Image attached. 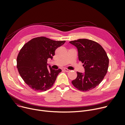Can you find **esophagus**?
Listing matches in <instances>:
<instances>
[{
    "label": "esophagus",
    "mask_w": 125,
    "mask_h": 125,
    "mask_svg": "<svg viewBox=\"0 0 125 125\" xmlns=\"http://www.w3.org/2000/svg\"><path fill=\"white\" fill-rule=\"evenodd\" d=\"M64 71H65L66 72H69L70 71V70H69V69H67V68H64V69H63Z\"/></svg>",
    "instance_id": "esophagus-1"
}]
</instances>
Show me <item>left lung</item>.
<instances>
[{"label":"left lung","mask_w":125,"mask_h":125,"mask_svg":"<svg viewBox=\"0 0 125 125\" xmlns=\"http://www.w3.org/2000/svg\"><path fill=\"white\" fill-rule=\"evenodd\" d=\"M77 48L78 60L83 64L84 73L77 72V77L72 81L81 91L95 88L103 80L109 64L106 52L98 43L88 39H79L69 42Z\"/></svg>","instance_id":"left-lung-1"}]
</instances>
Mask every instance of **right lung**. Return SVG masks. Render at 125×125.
<instances>
[{
  "mask_svg": "<svg viewBox=\"0 0 125 125\" xmlns=\"http://www.w3.org/2000/svg\"><path fill=\"white\" fill-rule=\"evenodd\" d=\"M65 42L45 37L32 39L25 43L17 57L20 75L29 87L36 91H45L54 84L61 69H52L47 66L48 59H52L55 51Z\"/></svg>",
  "mask_w": 125,
  "mask_h": 125,
  "instance_id": "right-lung-1",
  "label": "right lung"
}]
</instances>
